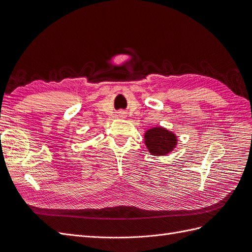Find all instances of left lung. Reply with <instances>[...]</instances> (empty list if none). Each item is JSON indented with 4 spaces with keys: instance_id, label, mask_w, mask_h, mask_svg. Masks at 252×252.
<instances>
[{
    "instance_id": "1",
    "label": "left lung",
    "mask_w": 252,
    "mask_h": 252,
    "mask_svg": "<svg viewBox=\"0 0 252 252\" xmlns=\"http://www.w3.org/2000/svg\"><path fill=\"white\" fill-rule=\"evenodd\" d=\"M144 142L152 156H166L177 147V135L164 127H154L145 132Z\"/></svg>"
}]
</instances>
